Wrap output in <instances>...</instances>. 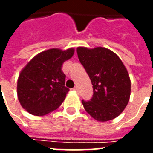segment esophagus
<instances>
[{"instance_id": "obj_1", "label": "esophagus", "mask_w": 153, "mask_h": 153, "mask_svg": "<svg viewBox=\"0 0 153 153\" xmlns=\"http://www.w3.org/2000/svg\"><path fill=\"white\" fill-rule=\"evenodd\" d=\"M73 89H74V90H75V91H77V92H79V88H78V87H77V86L74 87V88Z\"/></svg>"}]
</instances>
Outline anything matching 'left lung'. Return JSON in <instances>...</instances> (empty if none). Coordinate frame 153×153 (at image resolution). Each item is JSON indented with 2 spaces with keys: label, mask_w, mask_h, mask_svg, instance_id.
<instances>
[{
  "label": "left lung",
  "mask_w": 153,
  "mask_h": 153,
  "mask_svg": "<svg viewBox=\"0 0 153 153\" xmlns=\"http://www.w3.org/2000/svg\"><path fill=\"white\" fill-rule=\"evenodd\" d=\"M80 63L88 74L93 88V97L82 100L83 107L98 121L116 118L125 110L130 97V79L119 56L104 47H78Z\"/></svg>",
  "instance_id": "obj_1"
}]
</instances>
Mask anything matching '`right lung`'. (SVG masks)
Instances as JSON below:
<instances>
[{
    "label": "right lung",
    "instance_id": "right-lung-1",
    "mask_svg": "<svg viewBox=\"0 0 153 153\" xmlns=\"http://www.w3.org/2000/svg\"><path fill=\"white\" fill-rule=\"evenodd\" d=\"M73 48L49 49L38 54L22 70L17 94L22 107L33 115H45L57 109L70 89L65 86L62 65L73 56Z\"/></svg>",
    "mask_w": 153,
    "mask_h": 153
}]
</instances>
